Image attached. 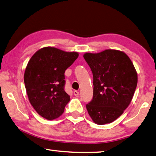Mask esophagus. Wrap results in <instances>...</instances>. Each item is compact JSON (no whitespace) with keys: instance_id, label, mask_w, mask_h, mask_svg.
Listing matches in <instances>:
<instances>
[{"instance_id":"esophagus-1","label":"esophagus","mask_w":156,"mask_h":156,"mask_svg":"<svg viewBox=\"0 0 156 156\" xmlns=\"http://www.w3.org/2000/svg\"><path fill=\"white\" fill-rule=\"evenodd\" d=\"M73 95L75 96H78L79 95V92L77 91V90H74V91H73Z\"/></svg>"}]
</instances>
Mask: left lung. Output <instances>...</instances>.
Listing matches in <instances>:
<instances>
[{"label": "left lung", "instance_id": "1", "mask_svg": "<svg viewBox=\"0 0 156 156\" xmlns=\"http://www.w3.org/2000/svg\"><path fill=\"white\" fill-rule=\"evenodd\" d=\"M93 76V97L86 105L93 122L112 123L123 114L134 96L136 70L129 56L117 50L84 54Z\"/></svg>", "mask_w": 156, "mask_h": 156}]
</instances>
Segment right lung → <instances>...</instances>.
<instances>
[{"label":"right lung","mask_w":156,"mask_h":156,"mask_svg":"<svg viewBox=\"0 0 156 156\" xmlns=\"http://www.w3.org/2000/svg\"><path fill=\"white\" fill-rule=\"evenodd\" d=\"M76 52L44 47L28 63L24 80L28 98L38 114L48 120L60 117L70 100L65 91V72L78 57Z\"/></svg>","instance_id":"add662e5"}]
</instances>
